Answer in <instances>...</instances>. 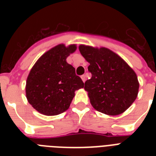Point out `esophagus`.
Returning a JSON list of instances; mask_svg holds the SVG:
<instances>
[{
	"mask_svg": "<svg viewBox=\"0 0 156 156\" xmlns=\"http://www.w3.org/2000/svg\"><path fill=\"white\" fill-rule=\"evenodd\" d=\"M81 78H82V80H83V83H84V82L86 81V75H84V74H83V75H82L81 76Z\"/></svg>",
	"mask_w": 156,
	"mask_h": 156,
	"instance_id": "1",
	"label": "esophagus"
}]
</instances>
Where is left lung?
Segmentation results:
<instances>
[{
  "instance_id": "8db88e82",
  "label": "left lung",
  "mask_w": 156,
  "mask_h": 156,
  "mask_svg": "<svg viewBox=\"0 0 156 156\" xmlns=\"http://www.w3.org/2000/svg\"><path fill=\"white\" fill-rule=\"evenodd\" d=\"M79 51L90 63L91 78L86 81L91 105L107 115H119L136 100L139 83L135 72L111 50L80 45Z\"/></svg>"
}]
</instances>
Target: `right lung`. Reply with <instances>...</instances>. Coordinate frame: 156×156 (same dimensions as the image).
<instances>
[{"label": "right lung", "instance_id": "right-lung-1", "mask_svg": "<svg viewBox=\"0 0 156 156\" xmlns=\"http://www.w3.org/2000/svg\"><path fill=\"white\" fill-rule=\"evenodd\" d=\"M76 45L59 44L45 52L33 66L27 77L26 95L28 102L47 116L62 113L69 108L74 91L84 87L75 69L66 62Z\"/></svg>", "mask_w": 156, "mask_h": 156}]
</instances>
